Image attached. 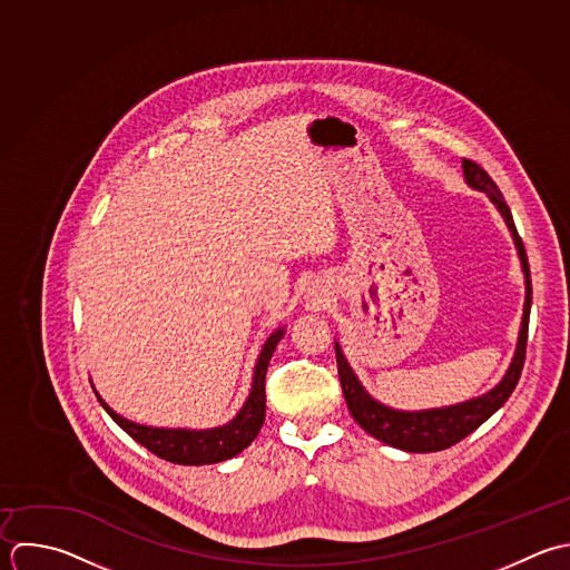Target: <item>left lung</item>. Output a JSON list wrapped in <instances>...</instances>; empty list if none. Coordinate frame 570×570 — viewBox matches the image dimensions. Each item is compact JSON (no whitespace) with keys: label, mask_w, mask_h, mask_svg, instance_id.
I'll use <instances>...</instances> for the list:
<instances>
[{"label":"left lung","mask_w":570,"mask_h":570,"mask_svg":"<svg viewBox=\"0 0 570 570\" xmlns=\"http://www.w3.org/2000/svg\"><path fill=\"white\" fill-rule=\"evenodd\" d=\"M462 168H464V179L471 188L487 193L489 199L498 206V210L502 213L520 262H522V271H524V284H527V297H524V315H522V328H520V337H518V346H515V355L513 362L507 371V375L502 377V382L491 389L489 393L473 397L469 402L455 404V406H446V409H431V411H395L391 406L380 404L377 400H373L364 386L360 384V380L355 377L353 368L348 366L340 344L335 342V355H337V373H340V382H342V391L348 404V411L353 415V420L375 440L406 451V453H435V451H444L451 449L453 444L462 442L466 435H471L473 431H478L495 411H500L504 406V402L511 397V393L515 391L522 368H524V360H527V340H529V315H531V299H533V286H531V268H529V257L524 250V242L518 235L513 215L509 204L504 202L502 190L498 188V184L489 177V173L471 161V159H462Z\"/></svg>","instance_id":"1"}]
</instances>
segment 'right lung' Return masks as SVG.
Returning a JSON list of instances; mask_svg holds the SVG:
<instances>
[{"mask_svg":"<svg viewBox=\"0 0 570 570\" xmlns=\"http://www.w3.org/2000/svg\"><path fill=\"white\" fill-rule=\"evenodd\" d=\"M284 337V326L277 328L266 344L262 346V353L257 357L255 364V373H253V386L250 393L242 406V411L224 426L217 429H206V431H188V429H153V426H144L137 422H130L126 417H121L119 413H115L95 391L99 404L104 406V411L135 440L139 442L144 449H148L150 453H155L157 458L173 462V464H184V466H202V464H217L224 460L235 458L237 453H242L259 433L262 424H264V415H266V391H264V382H266V368L268 362L279 344V340Z\"/></svg>","mask_w":570,"mask_h":570,"instance_id":"add662e5","label":"right lung"}]
</instances>
